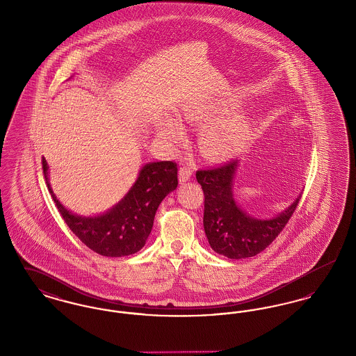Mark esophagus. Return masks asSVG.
<instances>
[{
    "mask_svg": "<svg viewBox=\"0 0 356 356\" xmlns=\"http://www.w3.org/2000/svg\"><path fill=\"white\" fill-rule=\"evenodd\" d=\"M192 173H193V170H191L189 167H186V165L181 167V168L179 170V181H180V184L186 183V181L191 179Z\"/></svg>",
    "mask_w": 356,
    "mask_h": 356,
    "instance_id": "esophagus-1",
    "label": "esophagus"
}]
</instances>
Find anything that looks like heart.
I'll return each instance as SVG.
<instances>
[{
	"instance_id": "b5f03b06",
	"label": "heart",
	"mask_w": 356,
	"mask_h": 356,
	"mask_svg": "<svg viewBox=\"0 0 356 356\" xmlns=\"http://www.w3.org/2000/svg\"><path fill=\"white\" fill-rule=\"evenodd\" d=\"M236 102L227 97H208L200 102L183 105L177 118L186 124H204L199 135V144L204 156L209 160H224L238 152L247 143L251 122L243 113H231ZM157 132L170 143H179L184 132L173 119H164L157 127Z\"/></svg>"
}]
</instances>
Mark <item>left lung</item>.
<instances>
[{
	"label": "left lung",
	"instance_id": "left-lung-1",
	"mask_svg": "<svg viewBox=\"0 0 356 356\" xmlns=\"http://www.w3.org/2000/svg\"><path fill=\"white\" fill-rule=\"evenodd\" d=\"M240 160L196 172L204 192V231L211 248L228 259H245L264 251L286 227L300 193L272 218H256L237 203L234 192Z\"/></svg>",
	"mask_w": 356,
	"mask_h": 356
}]
</instances>
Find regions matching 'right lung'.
<instances>
[{
  "label": "right lung",
  "mask_w": 356,
  "mask_h": 356,
  "mask_svg": "<svg viewBox=\"0 0 356 356\" xmlns=\"http://www.w3.org/2000/svg\"><path fill=\"white\" fill-rule=\"evenodd\" d=\"M48 189L72 232L96 254L121 257L138 252L152 231L159 205L177 188V165L172 161L144 164L134 186L108 211L84 216L72 212L54 195L49 183V165L42 157Z\"/></svg>",
  "instance_id": "obj_1"
}]
</instances>
